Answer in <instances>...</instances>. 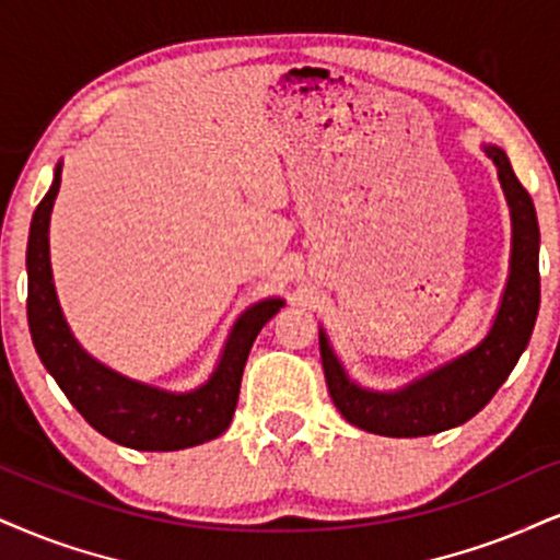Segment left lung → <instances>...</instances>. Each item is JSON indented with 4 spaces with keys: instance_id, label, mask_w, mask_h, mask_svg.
Instances as JSON below:
<instances>
[{
    "instance_id": "1",
    "label": "left lung",
    "mask_w": 560,
    "mask_h": 560,
    "mask_svg": "<svg viewBox=\"0 0 560 560\" xmlns=\"http://www.w3.org/2000/svg\"><path fill=\"white\" fill-rule=\"evenodd\" d=\"M486 155L499 168V182L512 210V267L506 291L491 332L478 348L428 371L397 392H371L345 374L342 363L319 329L324 378L337 410L348 423L378 436L416 439L467 423L491 402L499 386L514 371L533 337L540 308V228L529 191L516 178L506 153L486 144Z\"/></svg>"
}]
</instances>
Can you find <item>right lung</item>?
I'll return each instance as SVG.
<instances>
[{"label": "right lung", "instance_id": "right-lung-1", "mask_svg": "<svg viewBox=\"0 0 560 560\" xmlns=\"http://www.w3.org/2000/svg\"><path fill=\"white\" fill-rule=\"evenodd\" d=\"M61 163L51 189L40 199L27 236V324L36 353L57 378L69 402L95 431L137 452H176L218 439L236 412L241 376L261 327L282 308V299H267L246 308L228 335L218 369L195 392H165L116 374L90 358L69 332L54 291L48 259V220L59 195Z\"/></svg>", "mask_w": 560, "mask_h": 560}]
</instances>
